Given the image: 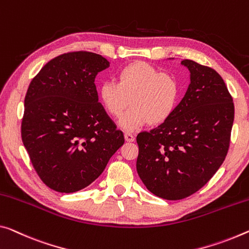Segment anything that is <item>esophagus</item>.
I'll use <instances>...</instances> for the list:
<instances>
[{
	"label": "esophagus",
	"mask_w": 249,
	"mask_h": 249,
	"mask_svg": "<svg viewBox=\"0 0 249 249\" xmlns=\"http://www.w3.org/2000/svg\"><path fill=\"white\" fill-rule=\"evenodd\" d=\"M124 139L128 142H132V141H135V136L131 132H124Z\"/></svg>",
	"instance_id": "obj_1"
}]
</instances>
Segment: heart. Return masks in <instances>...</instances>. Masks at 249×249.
<instances>
[{
	"label": "heart",
	"mask_w": 249,
	"mask_h": 249,
	"mask_svg": "<svg viewBox=\"0 0 249 249\" xmlns=\"http://www.w3.org/2000/svg\"><path fill=\"white\" fill-rule=\"evenodd\" d=\"M100 100L107 112L119 118L129 105L130 108L120 120L125 130L166 121L180 99V85L177 78L160 71L146 62H136L120 69L118 82H103L99 90Z\"/></svg>",
	"instance_id": "1"
}]
</instances>
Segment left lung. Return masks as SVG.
Returning <instances> with one entry per match:
<instances>
[{
    "label": "left lung",
    "instance_id": "1",
    "mask_svg": "<svg viewBox=\"0 0 249 249\" xmlns=\"http://www.w3.org/2000/svg\"><path fill=\"white\" fill-rule=\"evenodd\" d=\"M190 85L174 113L137 136L138 175L147 189L179 200L202 188L226 158L235 108L213 69L185 59Z\"/></svg>",
    "mask_w": 249,
    "mask_h": 249
}]
</instances>
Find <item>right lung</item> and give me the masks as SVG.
<instances>
[{
  "label": "right lung",
  "mask_w": 249,
  "mask_h": 249,
  "mask_svg": "<svg viewBox=\"0 0 249 249\" xmlns=\"http://www.w3.org/2000/svg\"><path fill=\"white\" fill-rule=\"evenodd\" d=\"M108 67L97 53L68 52L49 61L30 83L21 136L49 188L66 194L86 188L124 142L98 101L94 79Z\"/></svg>",
  "instance_id": "right-lung-1"
}]
</instances>
